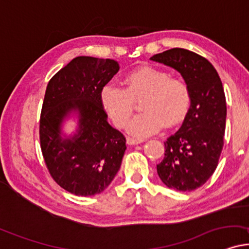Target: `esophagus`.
I'll use <instances>...</instances> for the list:
<instances>
[{
	"mask_svg": "<svg viewBox=\"0 0 249 249\" xmlns=\"http://www.w3.org/2000/svg\"><path fill=\"white\" fill-rule=\"evenodd\" d=\"M142 142H143V140L134 139V137H128V139H127V143L129 144V145H136V144H140Z\"/></svg>",
	"mask_w": 249,
	"mask_h": 249,
	"instance_id": "obj_1",
	"label": "esophagus"
}]
</instances>
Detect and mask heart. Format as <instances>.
Listing matches in <instances>:
<instances>
[{"label": "heart", "instance_id": "obj_1", "mask_svg": "<svg viewBox=\"0 0 249 249\" xmlns=\"http://www.w3.org/2000/svg\"><path fill=\"white\" fill-rule=\"evenodd\" d=\"M124 88L109 83L100 93L101 104L119 128L124 127L133 114L136 101L141 109L128 124L133 136L148 137L158 133L162 125L173 127L188 113L192 96L186 82L171 77L165 70L144 66L128 71L124 77Z\"/></svg>", "mask_w": 249, "mask_h": 249}]
</instances>
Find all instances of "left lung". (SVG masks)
Wrapping results in <instances>:
<instances>
[{"label": "left lung", "instance_id": "left-lung-1", "mask_svg": "<svg viewBox=\"0 0 249 249\" xmlns=\"http://www.w3.org/2000/svg\"><path fill=\"white\" fill-rule=\"evenodd\" d=\"M152 61L181 73L190 90V107L180 129L164 142L157 173L168 188L192 192L216 170L224 145L226 99L218 72L205 57L183 48L156 54Z\"/></svg>", "mask_w": 249, "mask_h": 249}]
</instances>
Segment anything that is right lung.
Instances as JSON below:
<instances>
[{"label":"right lung","instance_id":"1","mask_svg":"<svg viewBox=\"0 0 249 249\" xmlns=\"http://www.w3.org/2000/svg\"><path fill=\"white\" fill-rule=\"evenodd\" d=\"M119 68L114 60L78 56L55 73L46 89L39 124L40 148L51 177L73 195L99 194L121 166L125 137L107 122L100 98ZM73 110L80 114L79 131L63 140L60 124Z\"/></svg>","mask_w":249,"mask_h":249}]
</instances>
